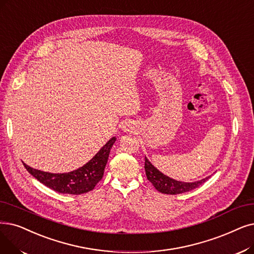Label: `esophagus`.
Masks as SVG:
<instances>
[{
    "instance_id": "obj_1",
    "label": "esophagus",
    "mask_w": 254,
    "mask_h": 254,
    "mask_svg": "<svg viewBox=\"0 0 254 254\" xmlns=\"http://www.w3.org/2000/svg\"><path fill=\"white\" fill-rule=\"evenodd\" d=\"M126 127V130H127V128H128V127H129V126H128V125H127V126H126V127Z\"/></svg>"
}]
</instances>
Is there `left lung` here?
Segmentation results:
<instances>
[{
  "instance_id": "8db88e82",
  "label": "left lung",
  "mask_w": 254,
  "mask_h": 254,
  "mask_svg": "<svg viewBox=\"0 0 254 254\" xmlns=\"http://www.w3.org/2000/svg\"><path fill=\"white\" fill-rule=\"evenodd\" d=\"M145 173L147 176V180L153 185L154 188H156L159 192L164 193V194H170V195H176V194H181V193H186L189 192L197 187H199L202 185L205 181L209 179V176L207 178L193 182V183H184L180 181H175L169 176L163 174L161 171H159L153 165L148 161V159L145 157Z\"/></svg>"
}]
</instances>
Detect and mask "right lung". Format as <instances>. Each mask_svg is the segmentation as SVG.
<instances>
[{
	"label": "right lung",
	"mask_w": 254,
	"mask_h": 254,
	"mask_svg": "<svg viewBox=\"0 0 254 254\" xmlns=\"http://www.w3.org/2000/svg\"><path fill=\"white\" fill-rule=\"evenodd\" d=\"M115 141V137L110 139L89 162L71 172L51 173L31 168L25 163L24 166L37 181L58 193L72 195L87 193L93 190L103 179L109 153Z\"/></svg>",
	"instance_id": "right-lung-1"
}]
</instances>
